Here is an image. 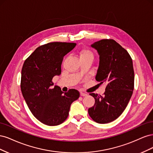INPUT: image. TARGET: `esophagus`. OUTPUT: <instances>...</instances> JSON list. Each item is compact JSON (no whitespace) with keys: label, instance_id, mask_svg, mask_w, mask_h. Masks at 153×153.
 <instances>
[{"label":"esophagus","instance_id":"esophagus-1","mask_svg":"<svg viewBox=\"0 0 153 153\" xmlns=\"http://www.w3.org/2000/svg\"><path fill=\"white\" fill-rule=\"evenodd\" d=\"M80 96H87V94L85 93H84V92H80Z\"/></svg>","mask_w":153,"mask_h":153}]
</instances>
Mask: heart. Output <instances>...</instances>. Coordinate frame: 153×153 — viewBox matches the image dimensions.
Masks as SVG:
<instances>
[{"label": "heart", "mask_w": 153, "mask_h": 153, "mask_svg": "<svg viewBox=\"0 0 153 153\" xmlns=\"http://www.w3.org/2000/svg\"><path fill=\"white\" fill-rule=\"evenodd\" d=\"M78 54L79 55L80 59H93L94 53L91 50L87 48H82L78 50Z\"/></svg>", "instance_id": "1"}]
</instances>
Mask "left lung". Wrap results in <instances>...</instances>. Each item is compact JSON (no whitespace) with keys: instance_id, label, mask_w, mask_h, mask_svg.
Returning <instances> with one entry per match:
<instances>
[{"instance_id":"obj_1","label":"left lung","mask_w":153,"mask_h":153,"mask_svg":"<svg viewBox=\"0 0 153 153\" xmlns=\"http://www.w3.org/2000/svg\"><path fill=\"white\" fill-rule=\"evenodd\" d=\"M100 55L96 80L106 83L103 96L95 93V103L88 112L100 124L112 122L122 114L134 89V70L131 57L127 51L114 39H101L91 45Z\"/></svg>"}]
</instances>
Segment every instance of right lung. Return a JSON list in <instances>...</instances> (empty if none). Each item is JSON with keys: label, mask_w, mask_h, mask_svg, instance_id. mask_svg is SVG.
<instances>
[{"label": "right lung", "mask_w": 153, "mask_h": 153, "mask_svg": "<svg viewBox=\"0 0 153 153\" xmlns=\"http://www.w3.org/2000/svg\"><path fill=\"white\" fill-rule=\"evenodd\" d=\"M75 43L52 42L41 45L23 65L21 91L34 116L48 126L62 124L68 117L71 103L80 96L77 90L64 92L53 85V76L61 73L64 55L75 47Z\"/></svg>", "instance_id": "add662e5"}]
</instances>
